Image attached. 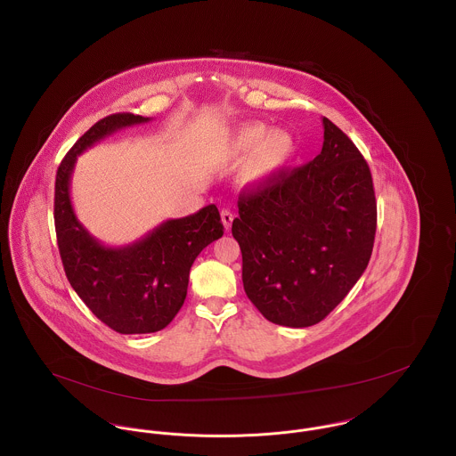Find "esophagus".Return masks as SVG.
Listing matches in <instances>:
<instances>
[{
  "mask_svg": "<svg viewBox=\"0 0 456 456\" xmlns=\"http://www.w3.org/2000/svg\"><path fill=\"white\" fill-rule=\"evenodd\" d=\"M233 212L230 210V208H223L221 210V221H223V224H224V228L226 230H230L232 228V223H233Z\"/></svg>",
  "mask_w": 456,
  "mask_h": 456,
  "instance_id": "esophagus-1",
  "label": "esophagus"
}]
</instances>
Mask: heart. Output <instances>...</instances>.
Masks as SVG:
<instances>
[{"label":"heart","instance_id":"b5f03b06","mask_svg":"<svg viewBox=\"0 0 456 456\" xmlns=\"http://www.w3.org/2000/svg\"><path fill=\"white\" fill-rule=\"evenodd\" d=\"M232 156L237 161L252 156L244 167L242 181L248 186H266L293 156V138L288 131L270 130L263 123H248L232 136Z\"/></svg>","mask_w":456,"mask_h":456}]
</instances>
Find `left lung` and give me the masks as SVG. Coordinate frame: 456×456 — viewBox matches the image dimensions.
Returning a JSON list of instances; mask_svg holds the SVG:
<instances>
[{
	"instance_id": "8db88e82",
	"label": "left lung",
	"mask_w": 456,
	"mask_h": 456,
	"mask_svg": "<svg viewBox=\"0 0 456 456\" xmlns=\"http://www.w3.org/2000/svg\"><path fill=\"white\" fill-rule=\"evenodd\" d=\"M322 152L242 191L232 233L248 298L275 325H316L365 272L376 237L372 175L351 138L323 118Z\"/></svg>"
}]
</instances>
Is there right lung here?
<instances>
[{
    "label": "right lung",
    "instance_id": "add662e5",
    "mask_svg": "<svg viewBox=\"0 0 456 456\" xmlns=\"http://www.w3.org/2000/svg\"><path fill=\"white\" fill-rule=\"evenodd\" d=\"M147 121L130 112L103 118L75 142L56 174L54 223L66 277L89 311L119 333L168 325L186 300L193 261L224 230L214 203L168 219L125 248L103 246L78 223L69 200L77 156L114 131Z\"/></svg>",
    "mask_w": 456,
    "mask_h": 456
}]
</instances>
